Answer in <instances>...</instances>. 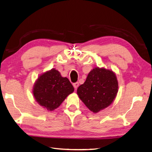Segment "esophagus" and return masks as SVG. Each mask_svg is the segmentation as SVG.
Wrapping results in <instances>:
<instances>
[{"instance_id": "34e87169", "label": "esophagus", "mask_w": 152, "mask_h": 152, "mask_svg": "<svg viewBox=\"0 0 152 152\" xmlns=\"http://www.w3.org/2000/svg\"><path fill=\"white\" fill-rule=\"evenodd\" d=\"M73 86H74V88H75L76 89V88H78V86H79V83H78V82H77V83H73Z\"/></svg>"}]
</instances>
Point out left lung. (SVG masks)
<instances>
[{
	"mask_svg": "<svg viewBox=\"0 0 152 152\" xmlns=\"http://www.w3.org/2000/svg\"><path fill=\"white\" fill-rule=\"evenodd\" d=\"M118 81L112 70L94 67L85 82L77 88V94L85 106L98 113L112 104L118 92Z\"/></svg>",
	"mask_w": 152,
	"mask_h": 152,
	"instance_id": "left-lung-1",
	"label": "left lung"
}]
</instances>
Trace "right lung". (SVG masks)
Wrapping results in <instances>:
<instances>
[{
    "label": "right lung",
    "instance_id": "right-lung-1",
    "mask_svg": "<svg viewBox=\"0 0 152 152\" xmlns=\"http://www.w3.org/2000/svg\"><path fill=\"white\" fill-rule=\"evenodd\" d=\"M73 91L74 88L69 79L61 77L60 73L55 69L41 74L33 88L36 102L48 111L58 108Z\"/></svg>",
    "mask_w": 152,
    "mask_h": 152
}]
</instances>
